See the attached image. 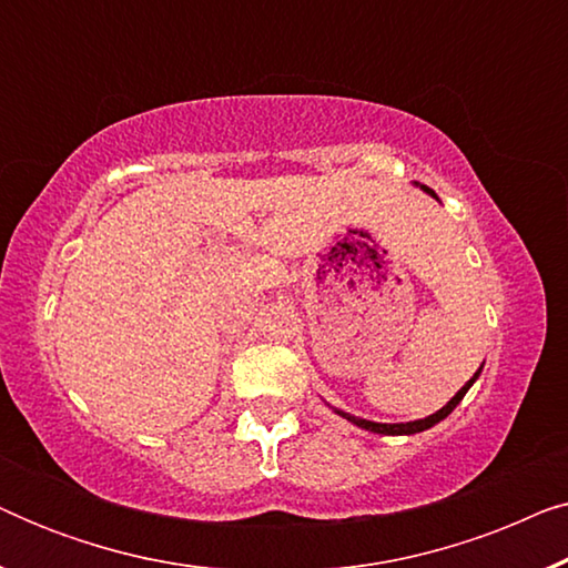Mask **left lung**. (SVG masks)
I'll use <instances>...</instances> for the list:
<instances>
[{"mask_svg": "<svg viewBox=\"0 0 568 568\" xmlns=\"http://www.w3.org/2000/svg\"><path fill=\"white\" fill-rule=\"evenodd\" d=\"M422 189H424L426 193H432V196H434V191H432V189H426V185H422ZM478 375H480V369L476 372V375H473V377L468 379V383H465V385L460 387V390H457L455 398L449 400L445 408H439L437 414H432V416H426V418H418V422H408V424H377V422H367V418H356V416L341 414V410H338V414L344 416V418H348V422H352V424L362 426V429H369V432H375V434H416V432H424V429H429V426L439 424L442 418H447L449 414H453L455 406H457V403H460V400L465 398V393L470 390V385L476 383V377H478Z\"/></svg>", "mask_w": 568, "mask_h": 568, "instance_id": "8db88e82", "label": "left lung"}]
</instances>
